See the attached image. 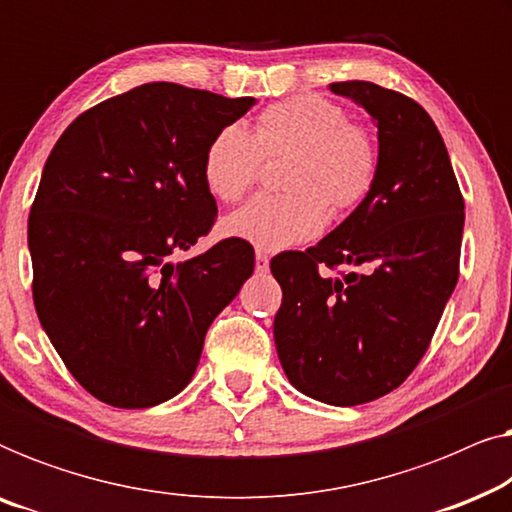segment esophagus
I'll use <instances>...</instances> for the list:
<instances>
[{"label":"esophagus","mask_w":512,"mask_h":512,"mask_svg":"<svg viewBox=\"0 0 512 512\" xmlns=\"http://www.w3.org/2000/svg\"><path fill=\"white\" fill-rule=\"evenodd\" d=\"M270 265V258L265 251H256V272H265Z\"/></svg>","instance_id":"obj_1"}]
</instances>
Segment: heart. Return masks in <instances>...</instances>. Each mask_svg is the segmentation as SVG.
Here are the masks:
<instances>
[{
    "label": "heart",
    "mask_w": 512,
    "mask_h": 512,
    "mask_svg": "<svg viewBox=\"0 0 512 512\" xmlns=\"http://www.w3.org/2000/svg\"><path fill=\"white\" fill-rule=\"evenodd\" d=\"M291 156L282 195H256L223 221L230 237L261 251L307 242L326 226L328 207L347 214L373 191L377 144L340 104L296 95L261 111L254 132L226 125L202 156V181L223 202L240 200L261 174L263 158Z\"/></svg>",
    "instance_id": "obj_1"
}]
</instances>
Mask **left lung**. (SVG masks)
I'll use <instances>...</instances> for the list:
<instances>
[{
    "mask_svg": "<svg viewBox=\"0 0 512 512\" xmlns=\"http://www.w3.org/2000/svg\"><path fill=\"white\" fill-rule=\"evenodd\" d=\"M377 125L368 198L307 251L272 258L282 286L275 345L289 382L314 401L361 405L403 384L459 279L464 198L436 123L370 81L328 86ZM350 270L321 276L318 265Z\"/></svg>",
    "mask_w": 512,
    "mask_h": 512,
    "instance_id": "8db88e82",
    "label": "left lung"
}]
</instances>
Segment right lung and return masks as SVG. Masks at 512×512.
Masks as SVG:
<instances>
[{"label": "right lung", "instance_id": "1", "mask_svg": "<svg viewBox=\"0 0 512 512\" xmlns=\"http://www.w3.org/2000/svg\"><path fill=\"white\" fill-rule=\"evenodd\" d=\"M254 104L144 83L88 109L53 146L27 223L34 307L102 403L135 410L177 396L207 328L254 272V249L237 237L170 261L216 219L207 144Z\"/></svg>", "mask_w": 512, "mask_h": 512}]
</instances>
